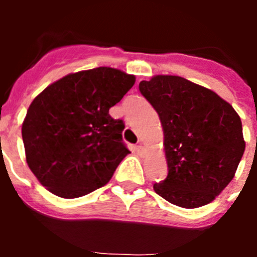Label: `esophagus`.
Segmentation results:
<instances>
[{"instance_id": "34e87169", "label": "esophagus", "mask_w": 257, "mask_h": 257, "mask_svg": "<svg viewBox=\"0 0 257 257\" xmlns=\"http://www.w3.org/2000/svg\"><path fill=\"white\" fill-rule=\"evenodd\" d=\"M135 151H136V153L139 154V156H144L145 152H147V151H145L144 147H143V145H136Z\"/></svg>"}]
</instances>
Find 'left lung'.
Instances as JSON below:
<instances>
[{"label": "left lung", "instance_id": "obj_1", "mask_svg": "<svg viewBox=\"0 0 257 257\" xmlns=\"http://www.w3.org/2000/svg\"><path fill=\"white\" fill-rule=\"evenodd\" d=\"M139 90L158 113L169 167L154 192L184 208L205 206L234 178L246 143L234 108L179 76H154Z\"/></svg>", "mask_w": 257, "mask_h": 257}]
</instances>
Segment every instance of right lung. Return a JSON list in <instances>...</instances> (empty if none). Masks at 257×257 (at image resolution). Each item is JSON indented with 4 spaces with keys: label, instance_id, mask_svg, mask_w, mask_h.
I'll return each instance as SVG.
<instances>
[{
    "label": "right lung",
    "instance_id": "add662e5",
    "mask_svg": "<svg viewBox=\"0 0 257 257\" xmlns=\"http://www.w3.org/2000/svg\"><path fill=\"white\" fill-rule=\"evenodd\" d=\"M134 83L133 74L99 67L68 74L35 97L22 136L29 169L49 192L78 198L110 180L130 151L123 121L109 109Z\"/></svg>",
    "mask_w": 257,
    "mask_h": 257
}]
</instances>
